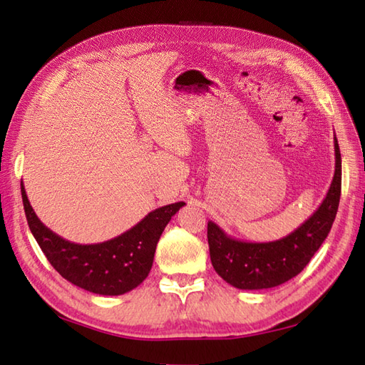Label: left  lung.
Here are the masks:
<instances>
[{"label": "left lung", "mask_w": 365, "mask_h": 365, "mask_svg": "<svg viewBox=\"0 0 365 365\" xmlns=\"http://www.w3.org/2000/svg\"><path fill=\"white\" fill-rule=\"evenodd\" d=\"M335 174L322 205L294 232L275 242L251 243L232 238L222 228L207 222L209 255L214 270L232 287L265 289L292 280L306 267L322 246L335 220L341 195V154L336 137Z\"/></svg>", "instance_id": "1"}]
</instances>
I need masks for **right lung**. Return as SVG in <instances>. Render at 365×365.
I'll list each match as a JSON object with an SVG mask.
<instances>
[{"mask_svg":"<svg viewBox=\"0 0 365 365\" xmlns=\"http://www.w3.org/2000/svg\"><path fill=\"white\" fill-rule=\"evenodd\" d=\"M24 211L30 232L45 252L49 264L67 282L86 292L119 296L132 292L143 282L153 267L154 252L172 215L185 206L174 202L151 211L130 230L103 243L78 245L64 240L36 217L21 183Z\"/></svg>","mask_w":365,"mask_h":365,"instance_id":"obj_1","label":"right lung"}]
</instances>
